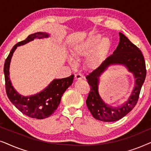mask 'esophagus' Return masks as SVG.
<instances>
[{
	"instance_id": "1",
	"label": "esophagus",
	"mask_w": 151,
	"mask_h": 151,
	"mask_svg": "<svg viewBox=\"0 0 151 151\" xmlns=\"http://www.w3.org/2000/svg\"><path fill=\"white\" fill-rule=\"evenodd\" d=\"M83 78V76L80 73H76L75 74V79L76 80H81Z\"/></svg>"
}]
</instances>
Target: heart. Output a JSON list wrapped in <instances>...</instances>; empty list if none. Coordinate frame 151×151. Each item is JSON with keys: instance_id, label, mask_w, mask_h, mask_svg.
<instances>
[{"instance_id": "1", "label": "heart", "mask_w": 151, "mask_h": 151, "mask_svg": "<svg viewBox=\"0 0 151 151\" xmlns=\"http://www.w3.org/2000/svg\"><path fill=\"white\" fill-rule=\"evenodd\" d=\"M109 45L110 41L109 38L102 39L100 34H93L74 46L72 55L75 59L80 60L86 57L91 52L87 59V63L88 65L93 66L100 60ZM71 63L73 65V61H71Z\"/></svg>"}]
</instances>
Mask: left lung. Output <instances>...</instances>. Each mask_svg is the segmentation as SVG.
Returning <instances> with one entry per match:
<instances>
[{"label":"left lung","mask_w":151,"mask_h":151,"mask_svg":"<svg viewBox=\"0 0 151 151\" xmlns=\"http://www.w3.org/2000/svg\"><path fill=\"white\" fill-rule=\"evenodd\" d=\"M119 42L114 52L98 68L86 76L91 90L86 104L93 117L102 122H115L127 115L137 104L146 76V64L142 51L124 35L119 33ZM122 64L134 74L136 85L129 98L120 107L114 108L105 104L98 93L99 77L109 65Z\"/></svg>","instance_id":"8db88e82"}]
</instances>
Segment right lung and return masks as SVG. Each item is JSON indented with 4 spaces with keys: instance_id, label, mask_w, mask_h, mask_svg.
Listing matches in <instances>:
<instances>
[{
    "instance_id": "1",
    "label": "right lung",
    "mask_w": 151,
    "mask_h": 151,
    "mask_svg": "<svg viewBox=\"0 0 151 151\" xmlns=\"http://www.w3.org/2000/svg\"><path fill=\"white\" fill-rule=\"evenodd\" d=\"M49 35L44 32L31 34L24 40L13 47L5 60L4 65L5 89L11 102L23 114L36 119L47 118L53 114L60 103L61 98L67 88L73 83L74 75L62 79H55L42 91L31 96H22L14 89L9 78L10 62L17 47L25 45L36 38H48Z\"/></svg>"
}]
</instances>
